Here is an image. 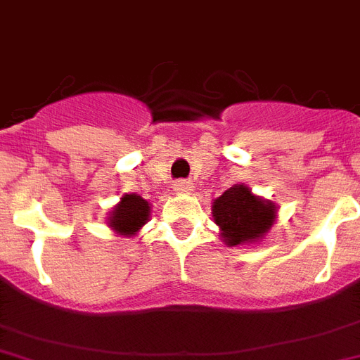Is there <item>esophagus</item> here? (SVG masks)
Returning a JSON list of instances; mask_svg holds the SVG:
<instances>
[{"label": "esophagus", "instance_id": "1", "mask_svg": "<svg viewBox=\"0 0 360 360\" xmlns=\"http://www.w3.org/2000/svg\"><path fill=\"white\" fill-rule=\"evenodd\" d=\"M173 189L178 193H191L193 186H191V182H187V180H178V182H174Z\"/></svg>", "mask_w": 360, "mask_h": 360}]
</instances>
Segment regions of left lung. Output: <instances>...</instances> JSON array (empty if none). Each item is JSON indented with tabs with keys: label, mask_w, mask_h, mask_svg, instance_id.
Returning <instances> with one entry per match:
<instances>
[{
	"label": "left lung",
	"mask_w": 360,
	"mask_h": 360,
	"mask_svg": "<svg viewBox=\"0 0 360 360\" xmlns=\"http://www.w3.org/2000/svg\"><path fill=\"white\" fill-rule=\"evenodd\" d=\"M213 221L221 228V237L228 246L257 243L276 221V204L255 197L250 187L236 184L212 206Z\"/></svg>",
	"instance_id": "obj_1"
}]
</instances>
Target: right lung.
Instances as JSON below:
<instances>
[{"instance_id": "obj_1", "label": "right lung", "mask_w": 360, "mask_h": 360, "mask_svg": "<svg viewBox=\"0 0 360 360\" xmlns=\"http://www.w3.org/2000/svg\"><path fill=\"white\" fill-rule=\"evenodd\" d=\"M150 215V204L136 193L123 195L121 202L110 212L108 226L117 236H136Z\"/></svg>"}]
</instances>
